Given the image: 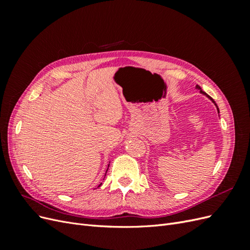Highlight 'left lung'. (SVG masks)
<instances>
[{"label": "left lung", "mask_w": 250, "mask_h": 250, "mask_svg": "<svg viewBox=\"0 0 250 250\" xmlns=\"http://www.w3.org/2000/svg\"><path fill=\"white\" fill-rule=\"evenodd\" d=\"M196 89H198V90H199V93H200V94H202L203 96H206L207 98H208V99H209V100H210L211 102H213V103H214V104L216 105V107H217V110H218V112H219V108H218V106H217V104H216V102H215V101H214L213 99H211V98H210V97H209V96H208V94H206V93H204V92H202V89H201V87H200L199 85H196Z\"/></svg>", "instance_id": "obj_1"}]
</instances>
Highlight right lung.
<instances>
[{"instance_id":"right-lung-1","label":"right lung","mask_w":250,"mask_h":250,"mask_svg":"<svg viewBox=\"0 0 250 250\" xmlns=\"http://www.w3.org/2000/svg\"><path fill=\"white\" fill-rule=\"evenodd\" d=\"M108 167H109V165H108ZM107 170H108V168H107ZM107 170H106V172H107ZM105 175H106V174H105ZM101 185H102V183H101V184H100V185H99V186H98V187H100V186H101Z\"/></svg>"}]
</instances>
